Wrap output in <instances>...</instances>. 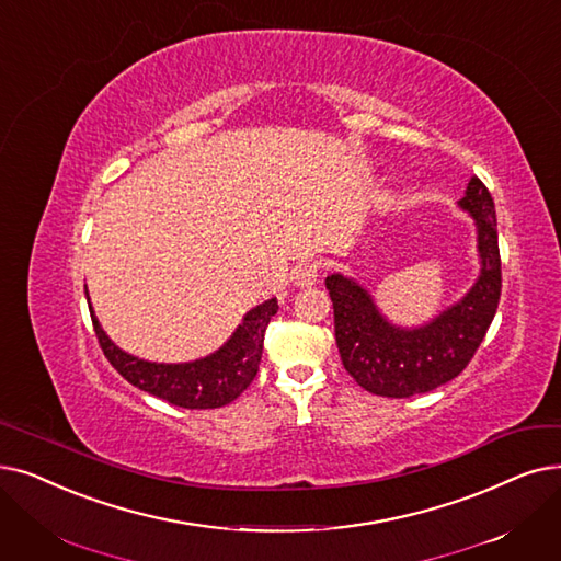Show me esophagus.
<instances>
[{
  "label": "esophagus",
  "instance_id": "esophagus-1",
  "mask_svg": "<svg viewBox=\"0 0 561 561\" xmlns=\"http://www.w3.org/2000/svg\"><path fill=\"white\" fill-rule=\"evenodd\" d=\"M319 271H321V263L319 261H307V263L296 265V271H294L296 286H300V288L313 286L316 282H319Z\"/></svg>",
  "mask_w": 561,
  "mask_h": 561
}]
</instances>
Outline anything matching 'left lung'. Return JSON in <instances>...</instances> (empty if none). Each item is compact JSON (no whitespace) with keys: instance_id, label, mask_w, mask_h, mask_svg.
<instances>
[{"instance_id":"8db88e82","label":"left lung","mask_w":561,"mask_h":561,"mask_svg":"<svg viewBox=\"0 0 561 561\" xmlns=\"http://www.w3.org/2000/svg\"><path fill=\"white\" fill-rule=\"evenodd\" d=\"M458 208L477 227L479 275L458 302L431 321L403 328L387 319L374 296L353 277H325L334 307V336L346 371L371 394L405 399L454 380L491 328L502 294L497 217L489 187L470 179Z\"/></svg>"}]
</instances>
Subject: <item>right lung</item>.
<instances>
[{
	"label": "right lung",
	"instance_id": "1",
	"mask_svg": "<svg viewBox=\"0 0 561 561\" xmlns=\"http://www.w3.org/2000/svg\"><path fill=\"white\" fill-rule=\"evenodd\" d=\"M84 294L89 300L87 288ZM277 309V298L265 300L245 313V319L225 341V346L215 353L192 362L167 364L121 351L95 319L89 302L95 336H99V344L112 367L141 392L190 410L222 408L245 392L259 371L265 328Z\"/></svg>",
	"mask_w": 561,
	"mask_h": 561
}]
</instances>
